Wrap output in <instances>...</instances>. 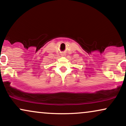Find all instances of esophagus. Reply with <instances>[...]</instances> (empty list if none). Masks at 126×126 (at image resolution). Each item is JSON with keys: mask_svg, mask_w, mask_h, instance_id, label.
Wrapping results in <instances>:
<instances>
[{"mask_svg": "<svg viewBox=\"0 0 126 126\" xmlns=\"http://www.w3.org/2000/svg\"><path fill=\"white\" fill-rule=\"evenodd\" d=\"M66 56V55H65L64 54H62V56Z\"/></svg>", "mask_w": 126, "mask_h": 126, "instance_id": "obj_1", "label": "esophagus"}]
</instances>
